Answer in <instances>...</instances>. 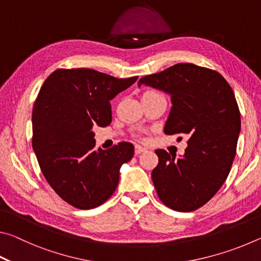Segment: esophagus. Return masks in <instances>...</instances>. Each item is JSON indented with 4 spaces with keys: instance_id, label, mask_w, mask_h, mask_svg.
<instances>
[{
    "instance_id": "1",
    "label": "esophagus",
    "mask_w": 261,
    "mask_h": 261,
    "mask_svg": "<svg viewBox=\"0 0 261 261\" xmlns=\"http://www.w3.org/2000/svg\"><path fill=\"white\" fill-rule=\"evenodd\" d=\"M143 152H145V148H144V147H141V146H139V145H136V147H135V153H136V155H138V154L143 153Z\"/></svg>"
}]
</instances>
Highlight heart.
Returning <instances> with one entry per match:
<instances>
[{
	"label": "heart",
	"mask_w": 261,
	"mask_h": 261,
	"mask_svg": "<svg viewBox=\"0 0 261 261\" xmlns=\"http://www.w3.org/2000/svg\"><path fill=\"white\" fill-rule=\"evenodd\" d=\"M147 93H154V92H147Z\"/></svg>",
	"instance_id": "obj_1"
}]
</instances>
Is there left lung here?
<instances>
[{
  "label": "left lung",
  "instance_id": "left-lung-1",
  "mask_svg": "<svg viewBox=\"0 0 261 261\" xmlns=\"http://www.w3.org/2000/svg\"><path fill=\"white\" fill-rule=\"evenodd\" d=\"M171 96L166 135L188 136L182 156L156 149L152 180L169 208L192 212L219 191L236 155L241 114L230 85L218 71L178 63L139 79ZM182 139V137H179Z\"/></svg>",
  "mask_w": 261,
  "mask_h": 261
}]
</instances>
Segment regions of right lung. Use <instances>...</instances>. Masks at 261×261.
I'll return each instance as SVG.
<instances>
[{"label":"right lung","instance_id":"obj_1","mask_svg":"<svg viewBox=\"0 0 261 261\" xmlns=\"http://www.w3.org/2000/svg\"><path fill=\"white\" fill-rule=\"evenodd\" d=\"M138 77L118 79L92 69H59L40 88L32 113V147L47 182L79 210L100 206L112 196L131 143L95 151L93 126L112 122L110 100Z\"/></svg>","mask_w":261,"mask_h":261}]
</instances>
